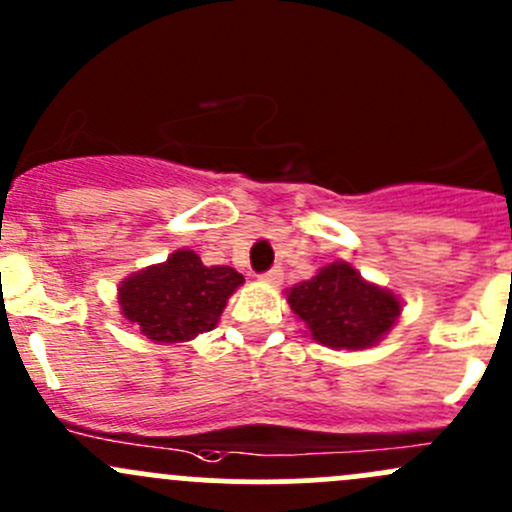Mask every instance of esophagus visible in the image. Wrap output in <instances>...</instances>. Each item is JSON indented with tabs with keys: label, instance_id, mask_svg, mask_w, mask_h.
Segmentation results:
<instances>
[{
	"label": "esophagus",
	"instance_id": "obj_1",
	"mask_svg": "<svg viewBox=\"0 0 512 512\" xmlns=\"http://www.w3.org/2000/svg\"><path fill=\"white\" fill-rule=\"evenodd\" d=\"M262 280L267 282V285H282V280H285V272L280 270V267H272L270 272H265V275H262Z\"/></svg>",
	"mask_w": 512,
	"mask_h": 512
}]
</instances>
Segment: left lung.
<instances>
[{"label": "left lung", "instance_id": "left-lung-1", "mask_svg": "<svg viewBox=\"0 0 512 512\" xmlns=\"http://www.w3.org/2000/svg\"><path fill=\"white\" fill-rule=\"evenodd\" d=\"M287 304L307 337L329 349L376 347L401 317L399 294L364 280L349 262H332L287 289Z\"/></svg>", "mask_w": 512, "mask_h": 512}]
</instances>
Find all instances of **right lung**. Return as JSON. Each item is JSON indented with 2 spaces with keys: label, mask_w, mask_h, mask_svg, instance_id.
I'll return each instance as SVG.
<instances>
[{
  "label": "right lung",
  "mask_w": 512,
  "mask_h": 512,
  "mask_svg": "<svg viewBox=\"0 0 512 512\" xmlns=\"http://www.w3.org/2000/svg\"><path fill=\"white\" fill-rule=\"evenodd\" d=\"M245 277L227 265H203L193 250L128 275L118 285L121 317L156 344H183L220 322Z\"/></svg>",
  "instance_id": "add662e5"
}]
</instances>
